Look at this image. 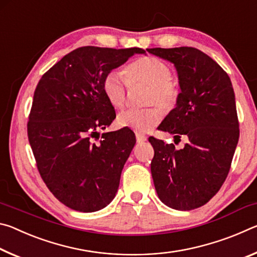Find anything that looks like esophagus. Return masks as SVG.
Segmentation results:
<instances>
[{"instance_id":"obj_1","label":"esophagus","mask_w":257,"mask_h":257,"mask_svg":"<svg viewBox=\"0 0 257 257\" xmlns=\"http://www.w3.org/2000/svg\"><path fill=\"white\" fill-rule=\"evenodd\" d=\"M136 141L137 143H144L147 141V137L143 134H136Z\"/></svg>"}]
</instances>
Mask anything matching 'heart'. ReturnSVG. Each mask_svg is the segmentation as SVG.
I'll return each mask as SVG.
<instances>
[{"mask_svg":"<svg viewBox=\"0 0 257 257\" xmlns=\"http://www.w3.org/2000/svg\"><path fill=\"white\" fill-rule=\"evenodd\" d=\"M136 85L147 86L143 103L150 106L122 112L118 116V123L136 133H147L162 118L160 109L151 104L156 103L165 112L172 110L179 99V86L172 79V69L165 61L147 55L128 63L122 73L116 70L107 72L102 88L107 102L120 110L125 104L128 86Z\"/></svg>","mask_w":257,"mask_h":257,"instance_id":"1","label":"heart"}]
</instances>
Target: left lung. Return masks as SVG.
<instances>
[{
    "label": "left lung",
    "mask_w": 257,
    "mask_h": 257,
    "mask_svg": "<svg viewBox=\"0 0 257 257\" xmlns=\"http://www.w3.org/2000/svg\"><path fill=\"white\" fill-rule=\"evenodd\" d=\"M170 61L178 71L177 106L159 125L161 132L182 135L180 150L153 136L151 172L159 198L165 205L189 211L206 204L227 178L239 139L234 93L229 76L214 60L195 47L147 49Z\"/></svg>",
    "instance_id": "left-lung-1"
}]
</instances>
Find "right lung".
Listing matches in <instances>:
<instances>
[{
  "instance_id": "obj_1",
  "label": "right lung",
  "mask_w": 257,
  "mask_h": 257,
  "mask_svg": "<svg viewBox=\"0 0 257 257\" xmlns=\"http://www.w3.org/2000/svg\"><path fill=\"white\" fill-rule=\"evenodd\" d=\"M139 47L82 46L64 55L38 81L27 123L38 172L64 205L79 212L105 207L119 188L136 137L130 129L102 134L115 119L103 93L107 72Z\"/></svg>"
}]
</instances>
